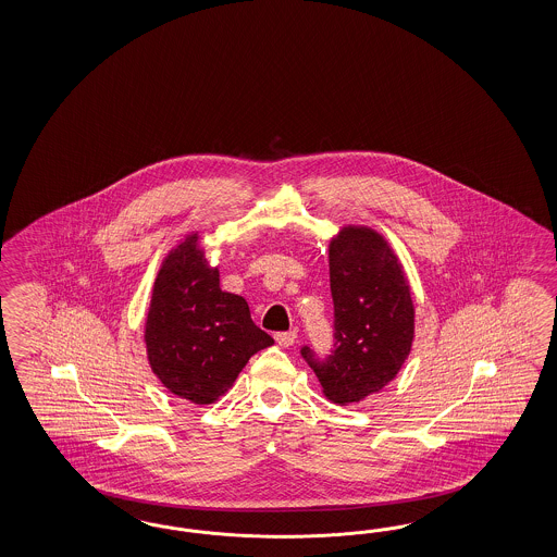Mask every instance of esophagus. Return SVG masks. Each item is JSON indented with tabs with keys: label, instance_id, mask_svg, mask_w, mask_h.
Instances as JSON below:
<instances>
[{
	"label": "esophagus",
	"instance_id": "esophagus-1",
	"mask_svg": "<svg viewBox=\"0 0 557 557\" xmlns=\"http://www.w3.org/2000/svg\"><path fill=\"white\" fill-rule=\"evenodd\" d=\"M275 343L280 345V347H292L294 343H296V338L298 335L294 333V331H287V333H275Z\"/></svg>",
	"mask_w": 557,
	"mask_h": 557
}]
</instances>
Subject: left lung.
I'll return each mask as SVG.
<instances>
[{
	"label": "left lung",
	"mask_w": 557,
	"mask_h": 557,
	"mask_svg": "<svg viewBox=\"0 0 557 557\" xmlns=\"http://www.w3.org/2000/svg\"><path fill=\"white\" fill-rule=\"evenodd\" d=\"M335 349L302 357L335 405H357L398 375L414 341V304L405 268L370 226H341L329 243Z\"/></svg>",
	"instance_id": "obj_1"
}]
</instances>
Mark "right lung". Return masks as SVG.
<instances>
[{
  "label": "right lung",
  "instance_id": "obj_1",
  "mask_svg": "<svg viewBox=\"0 0 557 557\" xmlns=\"http://www.w3.org/2000/svg\"><path fill=\"white\" fill-rule=\"evenodd\" d=\"M152 373L191 405H212L235 384L251 355L273 345L243 296L220 289L219 265L189 233L163 259L145 321Z\"/></svg>",
  "mask_w": 557,
  "mask_h": 557
}]
</instances>
